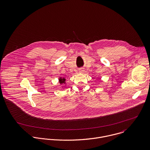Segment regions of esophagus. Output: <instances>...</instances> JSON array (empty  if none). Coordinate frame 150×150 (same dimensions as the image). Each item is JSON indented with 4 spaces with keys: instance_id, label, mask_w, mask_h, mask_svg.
Returning a JSON list of instances; mask_svg holds the SVG:
<instances>
[{
    "instance_id": "obj_1",
    "label": "esophagus",
    "mask_w": 150,
    "mask_h": 150,
    "mask_svg": "<svg viewBox=\"0 0 150 150\" xmlns=\"http://www.w3.org/2000/svg\"><path fill=\"white\" fill-rule=\"evenodd\" d=\"M80 72H81V71H82V70H80Z\"/></svg>"
}]
</instances>
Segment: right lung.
Masks as SVG:
<instances>
[{
    "instance_id": "1",
    "label": "right lung",
    "mask_w": 150,
    "mask_h": 150,
    "mask_svg": "<svg viewBox=\"0 0 150 150\" xmlns=\"http://www.w3.org/2000/svg\"><path fill=\"white\" fill-rule=\"evenodd\" d=\"M59 83L61 84H64L66 83H65V81H66V79L64 78H62V77H60L59 79Z\"/></svg>"
}]
</instances>
